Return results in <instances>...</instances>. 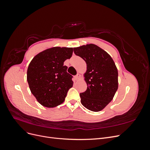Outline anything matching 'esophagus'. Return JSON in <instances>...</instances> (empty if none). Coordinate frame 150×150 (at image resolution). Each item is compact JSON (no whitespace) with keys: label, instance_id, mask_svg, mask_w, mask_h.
I'll return each mask as SVG.
<instances>
[{"label":"esophagus","instance_id":"esophagus-1","mask_svg":"<svg viewBox=\"0 0 150 150\" xmlns=\"http://www.w3.org/2000/svg\"><path fill=\"white\" fill-rule=\"evenodd\" d=\"M80 78H81V75L79 74H77V75L75 76V79H76V81H78V80L80 79Z\"/></svg>","mask_w":150,"mask_h":150}]
</instances>
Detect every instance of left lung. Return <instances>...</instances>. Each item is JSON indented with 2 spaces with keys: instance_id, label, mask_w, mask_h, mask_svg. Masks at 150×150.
Returning <instances> with one entry per match:
<instances>
[{
  "instance_id": "obj_1",
  "label": "left lung",
  "mask_w": 150,
  "mask_h": 150,
  "mask_svg": "<svg viewBox=\"0 0 150 150\" xmlns=\"http://www.w3.org/2000/svg\"><path fill=\"white\" fill-rule=\"evenodd\" d=\"M76 55L86 63L83 74L87 89L80 94L81 103L89 110H103L115 96L118 88V72L110 54L94 44L74 47Z\"/></svg>"
}]
</instances>
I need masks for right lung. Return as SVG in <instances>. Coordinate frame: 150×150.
<instances>
[{
  "mask_svg": "<svg viewBox=\"0 0 150 150\" xmlns=\"http://www.w3.org/2000/svg\"><path fill=\"white\" fill-rule=\"evenodd\" d=\"M72 52V47H53L39 52L30 61L27 80L32 94L43 106L60 105L73 86L72 76L67 73V67L64 65Z\"/></svg>",
  "mask_w": 150,
  "mask_h": 150,
  "instance_id": "obj_1",
  "label": "right lung"
}]
</instances>
